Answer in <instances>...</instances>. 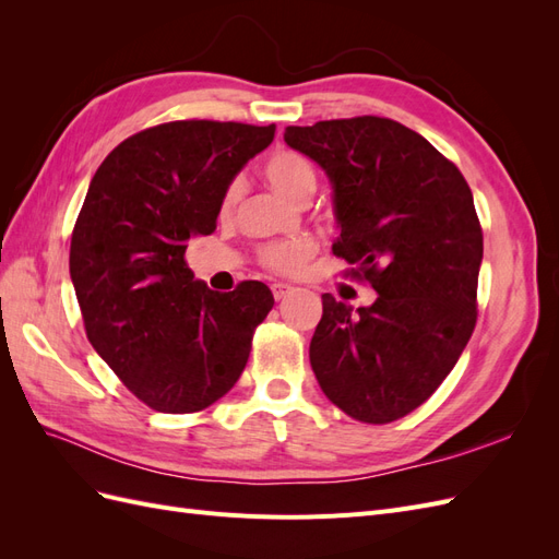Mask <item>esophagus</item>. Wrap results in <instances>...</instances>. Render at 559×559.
<instances>
[{"label": "esophagus", "instance_id": "1", "mask_svg": "<svg viewBox=\"0 0 559 559\" xmlns=\"http://www.w3.org/2000/svg\"><path fill=\"white\" fill-rule=\"evenodd\" d=\"M292 289H294V286H289V284H282V282H275L273 286H270V292H273L275 300H282L286 294H292Z\"/></svg>", "mask_w": 559, "mask_h": 559}]
</instances>
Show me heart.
Segmentation results:
<instances>
[{
  "label": "heart",
  "instance_id": "1",
  "mask_svg": "<svg viewBox=\"0 0 559 559\" xmlns=\"http://www.w3.org/2000/svg\"><path fill=\"white\" fill-rule=\"evenodd\" d=\"M263 173L277 193H282L284 198H289L294 202L310 198L317 186L314 167L302 156L292 154V151L275 154L265 163ZM235 198H238V186H230L224 195V210L233 207ZM314 249H317L314 240L306 238V235H300V238H289V240H275L261 249V263L267 270H275V273L292 275V273H298V270L310 261Z\"/></svg>",
  "mask_w": 559,
  "mask_h": 559
}]
</instances>
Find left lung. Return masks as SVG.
<instances>
[{
  "instance_id": "obj_1",
  "label": "left lung",
  "mask_w": 559,
  "mask_h": 559,
  "mask_svg": "<svg viewBox=\"0 0 559 559\" xmlns=\"http://www.w3.org/2000/svg\"><path fill=\"white\" fill-rule=\"evenodd\" d=\"M284 142L326 173L341 228L333 253L378 292L357 310L321 296L312 370L343 413L386 425L436 392L476 326L483 230L471 189L392 118L289 126Z\"/></svg>"
}]
</instances>
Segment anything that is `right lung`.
I'll list each match as a JSON object with an SVG mask.
<instances>
[{"label": "right lung", "mask_w": 559, "mask_h": 559, "mask_svg": "<svg viewBox=\"0 0 559 559\" xmlns=\"http://www.w3.org/2000/svg\"><path fill=\"white\" fill-rule=\"evenodd\" d=\"M273 138L275 126L163 123L118 144L91 179L70 247L83 326L158 413H195L228 394L253 329L275 306L263 282L218 294L183 261L191 238L214 233L233 179Z\"/></svg>", "instance_id": "1"}]
</instances>
